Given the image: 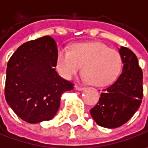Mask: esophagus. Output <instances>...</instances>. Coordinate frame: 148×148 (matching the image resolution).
I'll list each match as a JSON object with an SVG mask.
<instances>
[{
    "instance_id": "esophagus-1",
    "label": "esophagus",
    "mask_w": 148,
    "mask_h": 148,
    "mask_svg": "<svg viewBox=\"0 0 148 148\" xmlns=\"http://www.w3.org/2000/svg\"><path fill=\"white\" fill-rule=\"evenodd\" d=\"M75 88H76V90H80V91H82V90H85V87H82V86H75Z\"/></svg>"
}]
</instances>
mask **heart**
Here are the masks:
<instances>
[{"mask_svg": "<svg viewBox=\"0 0 148 148\" xmlns=\"http://www.w3.org/2000/svg\"><path fill=\"white\" fill-rule=\"evenodd\" d=\"M83 65V79L95 86L113 83L122 68L120 54L102 43H75L71 50L59 48L56 57V67L66 80L81 70Z\"/></svg>", "mask_w": 148, "mask_h": 148, "instance_id": "b5f03b06", "label": "heart"}]
</instances>
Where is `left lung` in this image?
Segmentation results:
<instances>
[{"mask_svg": "<svg viewBox=\"0 0 148 148\" xmlns=\"http://www.w3.org/2000/svg\"><path fill=\"white\" fill-rule=\"evenodd\" d=\"M123 71L116 82L104 90L99 102L90 112L99 126L120 127L132 118L142 103L143 95V71L136 55L128 48L120 47Z\"/></svg>", "mask_w": 148, "mask_h": 148, "instance_id": "left-lung-1", "label": "left lung"}]
</instances>
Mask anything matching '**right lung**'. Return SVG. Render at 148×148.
<instances>
[{"instance_id":"add662e5","label":"right lung","mask_w":148,"mask_h":148,"mask_svg":"<svg viewBox=\"0 0 148 148\" xmlns=\"http://www.w3.org/2000/svg\"><path fill=\"white\" fill-rule=\"evenodd\" d=\"M58 48L50 36L26 42L9 60L5 97L7 104L29 123L52 119L60 106L63 92L73 84L55 70Z\"/></svg>"}]
</instances>
